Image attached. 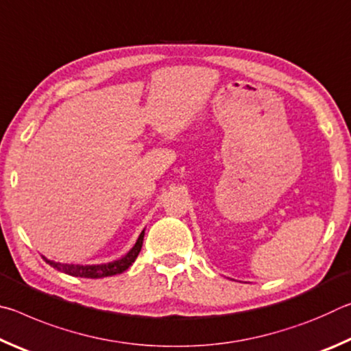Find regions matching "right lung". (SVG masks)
<instances>
[{
    "mask_svg": "<svg viewBox=\"0 0 351 351\" xmlns=\"http://www.w3.org/2000/svg\"><path fill=\"white\" fill-rule=\"evenodd\" d=\"M144 234L145 229L142 230L141 235L136 240L134 246L130 249V251L122 255L121 258L108 261V263H100V265H75V263H60V261H54L46 258L43 255V260L47 265H51L52 268H56L57 271H62L64 274L74 276V277H83V278H104V277H110V276H116V274H122L123 271H127L130 266L134 263V260L138 258V255L141 252L142 247V241H144Z\"/></svg>",
    "mask_w": 351,
    "mask_h": 351,
    "instance_id": "1",
    "label": "right lung"
}]
</instances>
